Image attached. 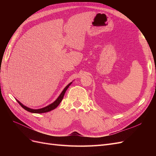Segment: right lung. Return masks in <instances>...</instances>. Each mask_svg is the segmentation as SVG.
<instances>
[{"instance_id": "obj_1", "label": "right lung", "mask_w": 156, "mask_h": 156, "mask_svg": "<svg viewBox=\"0 0 156 156\" xmlns=\"http://www.w3.org/2000/svg\"><path fill=\"white\" fill-rule=\"evenodd\" d=\"M72 83H70L69 84H68L66 87L64 88V89L63 90V91L62 92V93L60 94V95L58 96V98L56 99V100L53 103H51V104H50L49 105L45 107L39 108V109H32V108H30L27 107H26L25 105H23L22 103L21 102L19 101L18 100H17V101L19 103V104H20L23 108H24V109H25L26 111H29V112H32V113H44V112H49V111H51L52 110L55 109L56 107H58V105L60 104V103L62 101V99L64 98V94H65L66 91L67 90V89L68 88V87L70 86V84H72Z\"/></svg>"}]
</instances>
